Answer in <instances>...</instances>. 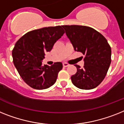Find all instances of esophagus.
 <instances>
[{"instance_id":"esophagus-1","label":"esophagus","mask_w":124,"mask_h":124,"mask_svg":"<svg viewBox=\"0 0 124 124\" xmlns=\"http://www.w3.org/2000/svg\"><path fill=\"white\" fill-rule=\"evenodd\" d=\"M63 66H64V67H67V66H69V64H68V63H63Z\"/></svg>"}]
</instances>
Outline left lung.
Masks as SVG:
<instances>
[{"label":"left lung","mask_w":124,"mask_h":124,"mask_svg":"<svg viewBox=\"0 0 124 124\" xmlns=\"http://www.w3.org/2000/svg\"><path fill=\"white\" fill-rule=\"evenodd\" d=\"M75 51L85 57L82 68L75 64L77 73L71 77L77 87L89 90L96 87L106 76L111 63V51L107 40L93 28L80 25H63Z\"/></svg>","instance_id":"8db88e82"}]
</instances>
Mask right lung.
<instances>
[{
    "mask_svg": "<svg viewBox=\"0 0 124 124\" xmlns=\"http://www.w3.org/2000/svg\"><path fill=\"white\" fill-rule=\"evenodd\" d=\"M61 26L45 27L26 33L18 40L12 52L13 63L22 79L35 89L52 86L63 68L61 62L42 65L45 53L53 49L64 34Z\"/></svg>",
    "mask_w": 124,
    "mask_h": 124,
    "instance_id": "1",
    "label": "right lung"
}]
</instances>
